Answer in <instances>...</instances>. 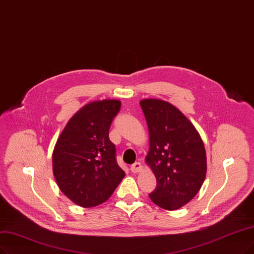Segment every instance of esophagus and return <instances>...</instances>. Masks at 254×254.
Segmentation results:
<instances>
[{"mask_svg":"<svg viewBox=\"0 0 254 254\" xmlns=\"http://www.w3.org/2000/svg\"><path fill=\"white\" fill-rule=\"evenodd\" d=\"M142 171V164L140 162H135L132 166H130V172L136 174V173H139Z\"/></svg>","mask_w":254,"mask_h":254,"instance_id":"esophagus-1","label":"esophagus"}]
</instances>
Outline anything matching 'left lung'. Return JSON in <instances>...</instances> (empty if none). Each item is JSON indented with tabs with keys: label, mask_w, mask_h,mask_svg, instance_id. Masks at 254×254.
<instances>
[{
	"label": "left lung",
	"mask_w": 254,
	"mask_h": 254,
	"mask_svg": "<svg viewBox=\"0 0 254 254\" xmlns=\"http://www.w3.org/2000/svg\"><path fill=\"white\" fill-rule=\"evenodd\" d=\"M149 133L147 165L157 179L151 200L166 210H176L198 193L205 180L207 163L202 139L191 122L172 103L143 99Z\"/></svg>",
	"instance_id": "obj_1"
}]
</instances>
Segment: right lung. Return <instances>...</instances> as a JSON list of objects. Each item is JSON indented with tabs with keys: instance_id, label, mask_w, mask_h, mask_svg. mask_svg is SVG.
I'll return each instance as SVG.
<instances>
[{
	"instance_id": "1",
	"label": "right lung",
	"mask_w": 254,
	"mask_h": 254,
	"mask_svg": "<svg viewBox=\"0 0 254 254\" xmlns=\"http://www.w3.org/2000/svg\"><path fill=\"white\" fill-rule=\"evenodd\" d=\"M121 102L97 100L71 117L56 141L53 175L61 191L88 208L106 202L126 174L116 161V147L109 139Z\"/></svg>"
}]
</instances>
